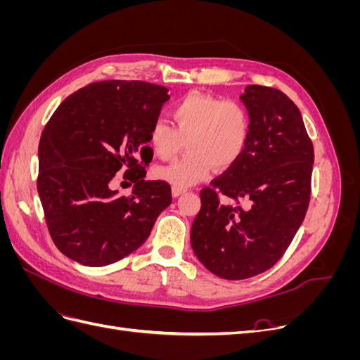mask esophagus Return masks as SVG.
<instances>
[{
  "label": "esophagus",
  "instance_id": "1",
  "mask_svg": "<svg viewBox=\"0 0 360 360\" xmlns=\"http://www.w3.org/2000/svg\"><path fill=\"white\" fill-rule=\"evenodd\" d=\"M184 192H186V191H184V189H181V188H176V186H174L172 188V197H180V195L181 193H184Z\"/></svg>",
  "mask_w": 360,
  "mask_h": 360
}]
</instances>
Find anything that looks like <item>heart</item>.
I'll return each instance as SVG.
<instances>
[{
	"label": "heart",
	"mask_w": 360,
	"mask_h": 360,
	"mask_svg": "<svg viewBox=\"0 0 360 360\" xmlns=\"http://www.w3.org/2000/svg\"><path fill=\"white\" fill-rule=\"evenodd\" d=\"M176 127L156 122L148 143L163 160L176 158L184 147L189 153L171 165L156 168L159 180L176 188H189L202 181L213 169H226L242 158L250 135L246 108L236 101L201 93H189L172 108Z\"/></svg>",
	"instance_id": "1"
}]
</instances>
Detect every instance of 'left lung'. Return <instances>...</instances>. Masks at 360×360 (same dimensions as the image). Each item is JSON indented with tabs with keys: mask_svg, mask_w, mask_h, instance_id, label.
<instances>
[{
	"mask_svg": "<svg viewBox=\"0 0 360 360\" xmlns=\"http://www.w3.org/2000/svg\"><path fill=\"white\" fill-rule=\"evenodd\" d=\"M240 101L250 118L248 146L200 192L201 209L191 230L201 264L230 281L263 274L284 255L308 210L314 165L299 108L284 93L248 85Z\"/></svg>",
	"mask_w": 360,
	"mask_h": 360,
	"instance_id": "obj_1",
	"label": "left lung"
}]
</instances>
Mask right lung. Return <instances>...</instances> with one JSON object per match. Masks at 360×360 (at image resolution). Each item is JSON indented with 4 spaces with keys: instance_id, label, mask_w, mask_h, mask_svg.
I'll use <instances>...</instances> for the list:
<instances>
[{
    "instance_id": "add662e5",
    "label": "right lung",
    "mask_w": 360,
    "mask_h": 360,
    "mask_svg": "<svg viewBox=\"0 0 360 360\" xmlns=\"http://www.w3.org/2000/svg\"><path fill=\"white\" fill-rule=\"evenodd\" d=\"M169 99L162 85L101 81L64 99L39 144L37 191L48 230L61 252L82 266L103 267L143 245L171 204L165 181H147L148 134ZM136 183L122 198L115 174Z\"/></svg>"
}]
</instances>
